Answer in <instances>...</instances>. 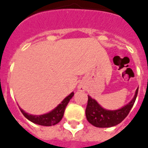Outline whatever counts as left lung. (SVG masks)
I'll return each mask as SVG.
<instances>
[{"label": "left lung", "instance_id": "1", "mask_svg": "<svg viewBox=\"0 0 148 148\" xmlns=\"http://www.w3.org/2000/svg\"><path fill=\"white\" fill-rule=\"evenodd\" d=\"M138 94V88L133 98L121 109L109 110L104 109L96 100L88 95V104L86 109V116L90 124L97 127H110L119 124L127 116Z\"/></svg>", "mask_w": 148, "mask_h": 148}]
</instances>
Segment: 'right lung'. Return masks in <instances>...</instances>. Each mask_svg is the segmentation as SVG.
Masks as SVG:
<instances>
[{"label":"right lung","instance_id":"right-lung-1","mask_svg":"<svg viewBox=\"0 0 148 148\" xmlns=\"http://www.w3.org/2000/svg\"><path fill=\"white\" fill-rule=\"evenodd\" d=\"M73 96H74V92H72L71 94L66 97L62 101V102L58 104V106L54 109H52L51 111L42 115L29 114L24 110H23L21 107H19V108L24 116L31 122H32L34 124H39V125H42V126H52V125L58 124V122L61 121L63 115H64L66 107L67 106L68 103L73 97Z\"/></svg>","mask_w":148,"mask_h":148}]
</instances>
